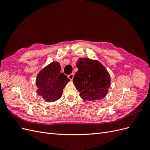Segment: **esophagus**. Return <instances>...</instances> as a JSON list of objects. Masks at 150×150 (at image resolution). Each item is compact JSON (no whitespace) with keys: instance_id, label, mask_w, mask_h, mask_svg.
I'll return each instance as SVG.
<instances>
[{"instance_id":"1","label":"esophagus","mask_w":150,"mask_h":150,"mask_svg":"<svg viewBox=\"0 0 150 150\" xmlns=\"http://www.w3.org/2000/svg\"><path fill=\"white\" fill-rule=\"evenodd\" d=\"M74 76V74L73 73H72V74H69V76H68V78H69V79L71 81H72V79H73Z\"/></svg>"}]
</instances>
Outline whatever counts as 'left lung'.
<instances>
[{
    "label": "left lung",
    "mask_w": 150,
    "mask_h": 150,
    "mask_svg": "<svg viewBox=\"0 0 150 150\" xmlns=\"http://www.w3.org/2000/svg\"><path fill=\"white\" fill-rule=\"evenodd\" d=\"M76 66L78 71L73 82L81 98L84 101H96L105 97L110 87L111 78L104 66L89 58H79Z\"/></svg>",
    "instance_id": "8db88e82"
}]
</instances>
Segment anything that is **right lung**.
<instances>
[{"instance_id": "obj_1", "label": "right lung", "mask_w": 150, "mask_h": 150, "mask_svg": "<svg viewBox=\"0 0 150 150\" xmlns=\"http://www.w3.org/2000/svg\"><path fill=\"white\" fill-rule=\"evenodd\" d=\"M61 66L52 62L40 71L36 78L37 93L47 102H54L61 98L67 83L70 81L61 72Z\"/></svg>"}]
</instances>
